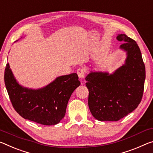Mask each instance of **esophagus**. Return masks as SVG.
<instances>
[{"label": "esophagus", "mask_w": 153, "mask_h": 153, "mask_svg": "<svg viewBox=\"0 0 153 153\" xmlns=\"http://www.w3.org/2000/svg\"><path fill=\"white\" fill-rule=\"evenodd\" d=\"M77 74L78 75L79 78H84V76H85L86 69H84V68H79V69L77 70Z\"/></svg>", "instance_id": "esophagus-1"}]
</instances>
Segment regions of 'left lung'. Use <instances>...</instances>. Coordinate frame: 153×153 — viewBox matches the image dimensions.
<instances>
[{
  "label": "left lung",
  "instance_id": "1",
  "mask_svg": "<svg viewBox=\"0 0 153 153\" xmlns=\"http://www.w3.org/2000/svg\"><path fill=\"white\" fill-rule=\"evenodd\" d=\"M116 39L127 52L125 64L113 74L91 72L86 77L90 111L100 121H118L128 115L137 108L144 93L146 70L139 46L125 34Z\"/></svg>",
  "mask_w": 153,
  "mask_h": 153
}]
</instances>
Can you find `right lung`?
<instances>
[{
	"label": "right lung",
	"mask_w": 153,
	"mask_h": 153,
	"mask_svg": "<svg viewBox=\"0 0 153 153\" xmlns=\"http://www.w3.org/2000/svg\"><path fill=\"white\" fill-rule=\"evenodd\" d=\"M4 84L13 108L22 117L43 125H54L64 118L73 92L80 85L77 74L57 77L43 88L21 86L14 78L9 63L4 70Z\"/></svg>",
	"instance_id": "1"
}]
</instances>
